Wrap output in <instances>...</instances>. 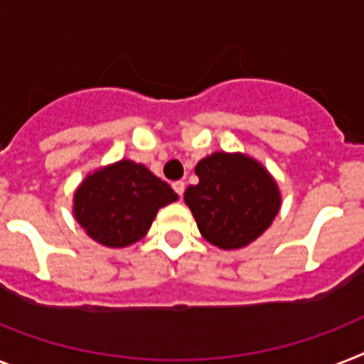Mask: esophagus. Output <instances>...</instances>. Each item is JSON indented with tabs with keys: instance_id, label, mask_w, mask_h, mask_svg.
<instances>
[{
	"instance_id": "34e87169",
	"label": "esophagus",
	"mask_w": 364,
	"mask_h": 364,
	"mask_svg": "<svg viewBox=\"0 0 364 364\" xmlns=\"http://www.w3.org/2000/svg\"><path fill=\"white\" fill-rule=\"evenodd\" d=\"M172 187H173V191H176L177 194H179V198H181L183 192H185V183H183V181H176L172 185Z\"/></svg>"
}]
</instances>
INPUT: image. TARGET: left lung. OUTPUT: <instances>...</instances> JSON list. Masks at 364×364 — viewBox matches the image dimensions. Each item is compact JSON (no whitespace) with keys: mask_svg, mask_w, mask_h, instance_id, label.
I'll use <instances>...</instances> for the list:
<instances>
[{"mask_svg":"<svg viewBox=\"0 0 364 364\" xmlns=\"http://www.w3.org/2000/svg\"><path fill=\"white\" fill-rule=\"evenodd\" d=\"M198 185L185 191L201 237L220 250H239L259 239L281 209V191L257 159L215 151L196 164Z\"/></svg>","mask_w":364,"mask_h":364,"instance_id":"8db88e82","label":"left lung"}]
</instances>
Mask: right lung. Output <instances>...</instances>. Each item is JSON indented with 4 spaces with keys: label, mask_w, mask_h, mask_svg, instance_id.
Segmentation results:
<instances>
[{
    "label": "right lung",
    "mask_w": 364,
    "mask_h": 364,
    "mask_svg": "<svg viewBox=\"0 0 364 364\" xmlns=\"http://www.w3.org/2000/svg\"><path fill=\"white\" fill-rule=\"evenodd\" d=\"M177 200L172 187L148 166L122 159L87 173L73 192V216L85 233L107 248L139 242L157 210Z\"/></svg>",
    "instance_id": "add662e5"
}]
</instances>
